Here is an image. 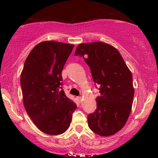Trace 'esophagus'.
Returning a JSON list of instances; mask_svg holds the SVG:
<instances>
[{
  "label": "esophagus",
  "instance_id": "esophagus-1",
  "mask_svg": "<svg viewBox=\"0 0 158 158\" xmlns=\"http://www.w3.org/2000/svg\"><path fill=\"white\" fill-rule=\"evenodd\" d=\"M77 99H78V100H79V102H81V101H82V97H78Z\"/></svg>",
  "mask_w": 158,
  "mask_h": 158
}]
</instances>
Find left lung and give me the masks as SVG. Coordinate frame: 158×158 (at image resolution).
<instances>
[{"instance_id":"obj_1","label":"left lung","mask_w":158,"mask_h":158,"mask_svg":"<svg viewBox=\"0 0 158 158\" xmlns=\"http://www.w3.org/2000/svg\"><path fill=\"white\" fill-rule=\"evenodd\" d=\"M75 56L85 59L99 87L97 109L88 115V126L102 137L113 135L125 126L131 113L135 94L131 71L118 50L106 43L80 44Z\"/></svg>"}]
</instances>
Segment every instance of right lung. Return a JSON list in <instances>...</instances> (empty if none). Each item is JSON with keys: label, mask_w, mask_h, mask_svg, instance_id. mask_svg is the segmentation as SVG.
<instances>
[{"label": "right lung", "mask_w": 158, "mask_h": 158, "mask_svg": "<svg viewBox=\"0 0 158 158\" xmlns=\"http://www.w3.org/2000/svg\"><path fill=\"white\" fill-rule=\"evenodd\" d=\"M74 45L54 41L39 43L27 56L21 76L27 113L44 133L59 135L70 126L77 104L62 90V71Z\"/></svg>", "instance_id": "obj_1"}]
</instances>
